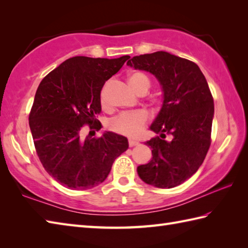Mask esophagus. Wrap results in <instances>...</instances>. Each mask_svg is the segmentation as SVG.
Wrapping results in <instances>:
<instances>
[{
  "label": "esophagus",
  "mask_w": 248,
  "mask_h": 248,
  "mask_svg": "<svg viewBox=\"0 0 248 248\" xmlns=\"http://www.w3.org/2000/svg\"><path fill=\"white\" fill-rule=\"evenodd\" d=\"M138 144H139V141H138V140H131V139H129V146H130V147L136 146Z\"/></svg>",
  "instance_id": "esophagus-1"
}]
</instances>
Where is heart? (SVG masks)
I'll return each instance as SVG.
<instances>
[{"label":"heart","instance_id":"1","mask_svg":"<svg viewBox=\"0 0 248 248\" xmlns=\"http://www.w3.org/2000/svg\"><path fill=\"white\" fill-rule=\"evenodd\" d=\"M128 83L131 88H132L136 93L140 94V96H143V94H146L148 93L149 88L151 87V81L149 77L140 71L130 73L128 76ZM108 84H105L103 88L101 89V92H100V103H101L102 108H107L108 105ZM148 119V113L143 109L134 110V112L129 113H123L116 116L114 119L110 120L109 128L112 129L114 132H117L119 134L136 136L141 132V130H143L144 125L147 124Z\"/></svg>","mask_w":248,"mask_h":248}]
</instances>
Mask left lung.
<instances>
[{
  "mask_svg": "<svg viewBox=\"0 0 248 248\" xmlns=\"http://www.w3.org/2000/svg\"><path fill=\"white\" fill-rule=\"evenodd\" d=\"M127 65L155 76L164 93L150 127L159 135L146 141L152 159L138 167L139 176L155 187L180 186L198 170L211 145L214 102L207 80L195 62L164 51L134 56Z\"/></svg>",
  "mask_w": 248,
  "mask_h": 248,
  "instance_id": "1",
  "label": "left lung"
}]
</instances>
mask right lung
<instances>
[{"mask_svg": "<svg viewBox=\"0 0 248 248\" xmlns=\"http://www.w3.org/2000/svg\"><path fill=\"white\" fill-rule=\"evenodd\" d=\"M129 55L119 59L75 56L40 82L29 123L35 149L49 175L70 189H88L102 183L117 156L129 148L123 135L105 132L83 138V127L101 129L100 92Z\"/></svg>", "mask_w": 248, "mask_h": 248, "instance_id": "obj_1", "label": "right lung"}]
</instances>
